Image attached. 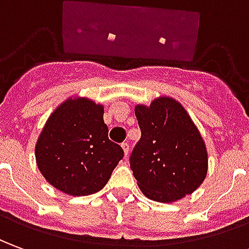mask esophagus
<instances>
[{
  "label": "esophagus",
  "instance_id": "obj_1",
  "mask_svg": "<svg viewBox=\"0 0 249 249\" xmlns=\"http://www.w3.org/2000/svg\"><path fill=\"white\" fill-rule=\"evenodd\" d=\"M122 147H123V152H124V156L127 157V156H128V150H130V146H128L127 142H123V143H122Z\"/></svg>",
  "mask_w": 249,
  "mask_h": 249
}]
</instances>
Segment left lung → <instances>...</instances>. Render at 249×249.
<instances>
[{
    "label": "left lung",
    "mask_w": 249,
    "mask_h": 249,
    "mask_svg": "<svg viewBox=\"0 0 249 249\" xmlns=\"http://www.w3.org/2000/svg\"><path fill=\"white\" fill-rule=\"evenodd\" d=\"M141 140L130 167L142 194L171 203L193 194L207 175L205 141L179 102L160 96L150 106H135Z\"/></svg>",
    "instance_id": "8db88e82"
}]
</instances>
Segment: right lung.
<instances>
[{"label": "right lung", "instance_id": "add662e5", "mask_svg": "<svg viewBox=\"0 0 249 249\" xmlns=\"http://www.w3.org/2000/svg\"><path fill=\"white\" fill-rule=\"evenodd\" d=\"M104 107L87 97H69L50 115L35 146L36 165L56 190L84 196L100 191L123 159L108 140Z\"/></svg>", "mask_w": 249, "mask_h": 249}]
</instances>
